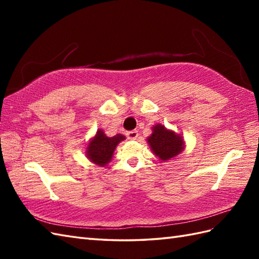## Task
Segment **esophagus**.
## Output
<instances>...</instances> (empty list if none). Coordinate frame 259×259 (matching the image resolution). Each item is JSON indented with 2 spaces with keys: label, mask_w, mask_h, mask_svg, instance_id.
<instances>
[{
  "label": "esophagus",
  "mask_w": 259,
  "mask_h": 259,
  "mask_svg": "<svg viewBox=\"0 0 259 259\" xmlns=\"http://www.w3.org/2000/svg\"><path fill=\"white\" fill-rule=\"evenodd\" d=\"M138 136H139V134L137 130L129 131V133L126 134V137H128V139H130V140H136L137 138H138Z\"/></svg>",
  "instance_id": "1"
}]
</instances>
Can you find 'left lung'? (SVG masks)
<instances>
[{"label": "left lung", "instance_id": "obj_1", "mask_svg": "<svg viewBox=\"0 0 259 259\" xmlns=\"http://www.w3.org/2000/svg\"><path fill=\"white\" fill-rule=\"evenodd\" d=\"M151 151L160 161H168L185 150L184 137L169 130L161 123L152 126V134L147 138Z\"/></svg>", "mask_w": 259, "mask_h": 259}]
</instances>
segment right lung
Segmentation results:
<instances>
[{
  "instance_id": "right-lung-1",
  "label": "right lung",
  "mask_w": 259,
  "mask_h": 259,
  "mask_svg": "<svg viewBox=\"0 0 259 259\" xmlns=\"http://www.w3.org/2000/svg\"><path fill=\"white\" fill-rule=\"evenodd\" d=\"M124 139L125 137L121 134L108 137L103 130L98 129L96 135L88 142L85 156L97 166L106 167L111 161L115 148Z\"/></svg>"
}]
</instances>
